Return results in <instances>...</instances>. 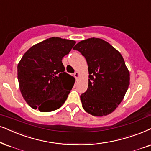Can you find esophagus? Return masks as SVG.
<instances>
[{
    "label": "esophagus",
    "instance_id": "1",
    "mask_svg": "<svg viewBox=\"0 0 151 151\" xmlns=\"http://www.w3.org/2000/svg\"><path fill=\"white\" fill-rule=\"evenodd\" d=\"M74 77H75L76 80H77L78 77H79V72H78V71L75 72V73H74Z\"/></svg>",
    "mask_w": 151,
    "mask_h": 151
}]
</instances>
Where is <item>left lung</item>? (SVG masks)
<instances>
[{"label":"left lung","mask_w":151,"mask_h":151,"mask_svg":"<svg viewBox=\"0 0 151 151\" xmlns=\"http://www.w3.org/2000/svg\"><path fill=\"white\" fill-rule=\"evenodd\" d=\"M87 60V90L80 96L83 107L89 114L106 116L123 101L130 85V73L122 55L106 41L89 38L74 46Z\"/></svg>","instance_id":"obj_1"}]
</instances>
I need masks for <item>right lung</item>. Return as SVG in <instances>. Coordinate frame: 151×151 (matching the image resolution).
I'll use <instances>...</instances> for the list:
<instances>
[{
  "label": "right lung",
  "instance_id": "add662e5",
  "mask_svg": "<svg viewBox=\"0 0 151 151\" xmlns=\"http://www.w3.org/2000/svg\"><path fill=\"white\" fill-rule=\"evenodd\" d=\"M75 44L73 40L50 37L23 55L17 66L19 89L32 108L48 112L64 104L75 78L64 72L62 60Z\"/></svg>",
  "mask_w": 151,
  "mask_h": 151
}]
</instances>
